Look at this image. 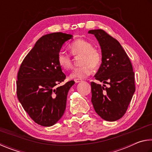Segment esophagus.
I'll list each match as a JSON object with an SVG mask.
<instances>
[{
	"mask_svg": "<svg viewBox=\"0 0 152 152\" xmlns=\"http://www.w3.org/2000/svg\"><path fill=\"white\" fill-rule=\"evenodd\" d=\"M74 81H75V83H80V82L83 81H82V79H75Z\"/></svg>",
	"mask_w": 152,
	"mask_h": 152,
	"instance_id": "1",
	"label": "esophagus"
}]
</instances>
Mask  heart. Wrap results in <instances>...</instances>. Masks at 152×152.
Returning a JSON list of instances; mask_svg holds the SVG:
<instances>
[{
	"label": "heart",
	"mask_w": 152,
	"mask_h": 152,
	"mask_svg": "<svg viewBox=\"0 0 152 152\" xmlns=\"http://www.w3.org/2000/svg\"><path fill=\"white\" fill-rule=\"evenodd\" d=\"M71 54L74 56L81 55L80 66L75 68L70 74L71 79H83L89 76L92 72V68L96 69L102 62V53L93 44L87 40L79 39L69 45ZM57 61L59 65L65 70L72 67L71 55L65 51L58 53Z\"/></svg>",
	"instance_id": "heart-1"
}]
</instances>
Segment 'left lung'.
<instances>
[{
  "label": "left lung",
  "mask_w": 152,
  "mask_h": 152,
  "mask_svg": "<svg viewBox=\"0 0 152 152\" xmlns=\"http://www.w3.org/2000/svg\"><path fill=\"white\" fill-rule=\"evenodd\" d=\"M102 49V60L95 74L96 80L108 84L91 82V102L95 112L106 121H114L126 113L135 86L131 61L120 43L102 29L90 30Z\"/></svg>",
  "instance_id": "1"
}]
</instances>
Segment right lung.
Wrapping results in <instances>:
<instances>
[{"mask_svg":"<svg viewBox=\"0 0 152 152\" xmlns=\"http://www.w3.org/2000/svg\"><path fill=\"white\" fill-rule=\"evenodd\" d=\"M71 34L53 33L41 37L24 58L18 72V99L37 124L49 127L65 112L66 97L74 81L58 86L66 78L57 61L58 53Z\"/></svg>","mask_w":152,"mask_h":152,"instance_id":"1","label":"right lung"}]
</instances>
